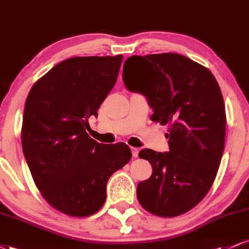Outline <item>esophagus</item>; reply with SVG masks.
Wrapping results in <instances>:
<instances>
[{
	"label": "esophagus",
	"instance_id": "1",
	"mask_svg": "<svg viewBox=\"0 0 249 249\" xmlns=\"http://www.w3.org/2000/svg\"><path fill=\"white\" fill-rule=\"evenodd\" d=\"M131 151H132L133 158H137V157H138V154H139L138 148H137V147H131Z\"/></svg>",
	"mask_w": 249,
	"mask_h": 249
}]
</instances>
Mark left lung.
I'll use <instances>...</instances> for the list:
<instances>
[{
	"label": "left lung",
	"mask_w": 249,
	"mask_h": 249,
	"mask_svg": "<svg viewBox=\"0 0 249 249\" xmlns=\"http://www.w3.org/2000/svg\"><path fill=\"white\" fill-rule=\"evenodd\" d=\"M123 81L146 97L153 122L168 125V152H139L153 171L138 184L137 198L156 215L186 213L210 191L224 153L226 113L218 82L207 68L172 53L128 57Z\"/></svg>",
	"instance_id": "1"
}]
</instances>
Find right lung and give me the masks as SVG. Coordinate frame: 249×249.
Wrapping results in <instances>:
<instances>
[{
    "label": "right lung",
    "instance_id": "obj_1",
    "mask_svg": "<svg viewBox=\"0 0 249 249\" xmlns=\"http://www.w3.org/2000/svg\"><path fill=\"white\" fill-rule=\"evenodd\" d=\"M122 61V55L68 58L27 97L21 136L25 160L43 198L67 215L101 210L108 178L132 157L124 142L99 144L85 130L116 84Z\"/></svg>",
    "mask_w": 249,
    "mask_h": 249
}]
</instances>
